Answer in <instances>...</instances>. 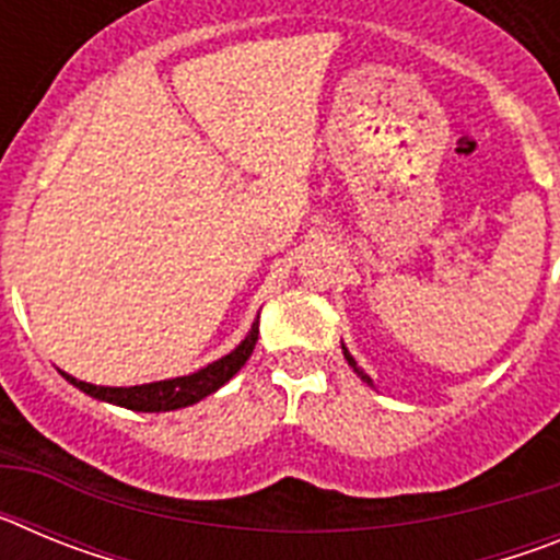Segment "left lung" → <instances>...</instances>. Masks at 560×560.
Instances as JSON below:
<instances>
[{
  "label": "left lung",
  "instance_id": "1",
  "mask_svg": "<svg viewBox=\"0 0 560 560\" xmlns=\"http://www.w3.org/2000/svg\"><path fill=\"white\" fill-rule=\"evenodd\" d=\"M341 353H345V359H348V364H350V368H353V370H355V375H359V378H361V381H368L370 387H373V378H370V375H368V373H364V370H361V368H359V364H355V359H353V355H350V353H348V348H345V345H341Z\"/></svg>",
  "mask_w": 560,
  "mask_h": 560
}]
</instances>
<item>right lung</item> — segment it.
Here are the masks:
<instances>
[{"label":"right lung","instance_id":"obj_1","mask_svg":"<svg viewBox=\"0 0 560 560\" xmlns=\"http://www.w3.org/2000/svg\"><path fill=\"white\" fill-rule=\"evenodd\" d=\"M257 325H260V316L252 323V330L246 334V339L237 345L232 353L221 355L219 361H212L207 368L196 370L190 375H179V378L167 381H153V384H140V387H97V384H86V381H78L75 375L61 373L63 378L78 387L81 393L92 395L97 400H106L114 407H126L133 412H171V409L190 407V404H199L201 398L212 395L215 389H221L237 370L244 368L246 359L255 350L257 341Z\"/></svg>","mask_w":560,"mask_h":560}]
</instances>
